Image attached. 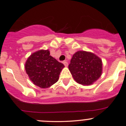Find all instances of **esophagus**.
<instances>
[{
  "label": "esophagus",
  "instance_id": "esophagus-1",
  "mask_svg": "<svg viewBox=\"0 0 126 126\" xmlns=\"http://www.w3.org/2000/svg\"><path fill=\"white\" fill-rule=\"evenodd\" d=\"M63 64H64V65L66 67H67V66H68V63H67V62H66V61H64V62H63Z\"/></svg>",
  "mask_w": 126,
  "mask_h": 126
}]
</instances>
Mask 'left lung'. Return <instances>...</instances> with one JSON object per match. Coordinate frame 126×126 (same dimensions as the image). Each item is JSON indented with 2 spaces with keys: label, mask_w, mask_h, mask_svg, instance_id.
Masks as SVG:
<instances>
[{
  "label": "left lung",
  "mask_w": 126,
  "mask_h": 126,
  "mask_svg": "<svg viewBox=\"0 0 126 126\" xmlns=\"http://www.w3.org/2000/svg\"><path fill=\"white\" fill-rule=\"evenodd\" d=\"M68 67L75 81L88 86L101 75L102 61L93 53L80 51L74 54Z\"/></svg>",
  "instance_id": "obj_1"
}]
</instances>
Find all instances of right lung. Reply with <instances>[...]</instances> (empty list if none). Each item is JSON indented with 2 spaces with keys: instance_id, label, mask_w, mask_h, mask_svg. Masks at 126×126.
Listing matches in <instances>:
<instances>
[{
  "instance_id": "obj_1",
  "label": "right lung",
  "mask_w": 126,
  "mask_h": 126,
  "mask_svg": "<svg viewBox=\"0 0 126 126\" xmlns=\"http://www.w3.org/2000/svg\"><path fill=\"white\" fill-rule=\"evenodd\" d=\"M64 64L50 55L49 50H39L26 60L25 68L33 84L47 88L56 83Z\"/></svg>"
}]
</instances>
